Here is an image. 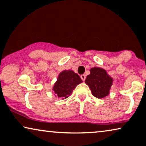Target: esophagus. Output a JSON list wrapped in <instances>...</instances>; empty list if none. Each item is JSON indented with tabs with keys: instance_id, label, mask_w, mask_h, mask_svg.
Listing matches in <instances>:
<instances>
[{
	"instance_id": "1",
	"label": "esophagus",
	"mask_w": 146,
	"mask_h": 146,
	"mask_svg": "<svg viewBox=\"0 0 146 146\" xmlns=\"http://www.w3.org/2000/svg\"><path fill=\"white\" fill-rule=\"evenodd\" d=\"M85 75H84V74H83V75H81V79H82L83 81H85Z\"/></svg>"
}]
</instances>
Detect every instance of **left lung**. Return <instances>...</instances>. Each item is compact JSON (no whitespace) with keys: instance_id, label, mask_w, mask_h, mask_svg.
Returning a JSON list of instances; mask_svg holds the SVG:
<instances>
[{"instance_id":"1","label":"left lung","mask_w":146,"mask_h":146,"mask_svg":"<svg viewBox=\"0 0 146 146\" xmlns=\"http://www.w3.org/2000/svg\"><path fill=\"white\" fill-rule=\"evenodd\" d=\"M113 79L106 70L101 67H93L90 74L85 79V83L91 89V93L98 99L104 98L110 93Z\"/></svg>"}]
</instances>
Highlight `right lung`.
Wrapping results in <instances>:
<instances>
[{
    "instance_id": "add662e5",
    "label": "right lung",
    "mask_w": 146,
    "mask_h": 146,
    "mask_svg": "<svg viewBox=\"0 0 146 146\" xmlns=\"http://www.w3.org/2000/svg\"><path fill=\"white\" fill-rule=\"evenodd\" d=\"M82 82L79 75L73 70H64L58 75L52 90L56 98L65 100L71 96L77 85Z\"/></svg>"
}]
</instances>
